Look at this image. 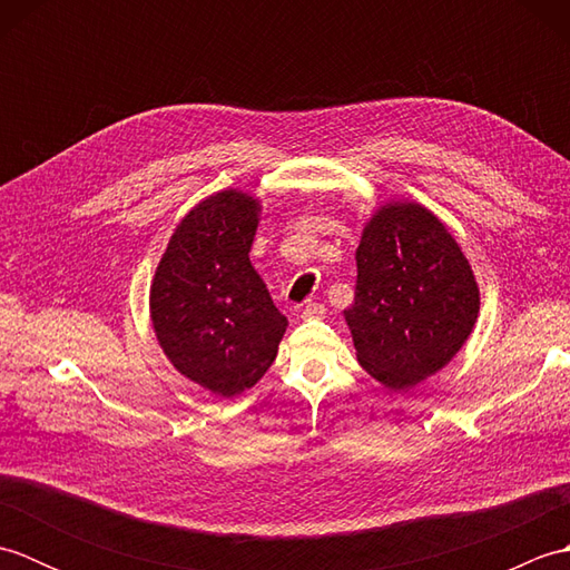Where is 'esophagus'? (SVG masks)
I'll use <instances>...</instances> for the list:
<instances>
[{"instance_id":"obj_1","label":"esophagus","mask_w":570,"mask_h":570,"mask_svg":"<svg viewBox=\"0 0 570 570\" xmlns=\"http://www.w3.org/2000/svg\"><path fill=\"white\" fill-rule=\"evenodd\" d=\"M323 316H325V306L316 304V301H311V304H306L304 311H301V318H304V321H316V318H323Z\"/></svg>"}]
</instances>
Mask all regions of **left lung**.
<instances>
[{"label": "left lung", "mask_w": 570, "mask_h": 570, "mask_svg": "<svg viewBox=\"0 0 570 570\" xmlns=\"http://www.w3.org/2000/svg\"><path fill=\"white\" fill-rule=\"evenodd\" d=\"M355 259L345 321L360 365L390 390H409L468 341L480 311L475 276L445 225L416 203L380 208Z\"/></svg>", "instance_id": "8db88e82"}]
</instances>
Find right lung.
I'll return each instance as SVG.
<instances>
[{"mask_svg":"<svg viewBox=\"0 0 570 570\" xmlns=\"http://www.w3.org/2000/svg\"><path fill=\"white\" fill-rule=\"evenodd\" d=\"M259 203L223 190L196 205L168 242L151 284V321L174 367L220 396L249 390L286 333L249 249Z\"/></svg>","mask_w":570,"mask_h":570,"instance_id":"right-lung-1","label":"right lung"}]
</instances>
